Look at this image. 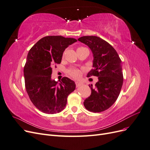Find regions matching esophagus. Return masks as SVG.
Segmentation results:
<instances>
[{
	"instance_id": "1",
	"label": "esophagus",
	"mask_w": 150,
	"mask_h": 150,
	"mask_svg": "<svg viewBox=\"0 0 150 150\" xmlns=\"http://www.w3.org/2000/svg\"><path fill=\"white\" fill-rule=\"evenodd\" d=\"M75 83H76V87H79V86H82V85L83 84V83H81V82H78V81H76Z\"/></svg>"
}]
</instances>
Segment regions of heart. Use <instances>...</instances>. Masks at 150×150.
I'll use <instances>...</instances> for the list:
<instances>
[{"label": "heart", "mask_w": 150, "mask_h": 150, "mask_svg": "<svg viewBox=\"0 0 150 150\" xmlns=\"http://www.w3.org/2000/svg\"><path fill=\"white\" fill-rule=\"evenodd\" d=\"M84 48L83 47H79L78 49H77V51H78V50ZM67 73L69 74L70 76H72L73 78H79L81 75V71L78 69V68H76V67H71L70 69H69L67 70Z\"/></svg>", "instance_id": "heart-1"}]
</instances>
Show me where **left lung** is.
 <instances>
[{"label": "left lung", "mask_w": 150, "mask_h": 150, "mask_svg": "<svg viewBox=\"0 0 150 150\" xmlns=\"http://www.w3.org/2000/svg\"><path fill=\"white\" fill-rule=\"evenodd\" d=\"M78 40L90 48L93 54V67L87 75L98 77V81L86 98V110L99 112L110 108L118 98L123 83L121 60L116 50L106 40L98 36H83Z\"/></svg>", "instance_id": "obj_1"}]
</instances>
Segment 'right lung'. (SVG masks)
Here are the masks:
<instances>
[{
    "label": "right lung",
    "instance_id": "1",
    "mask_svg": "<svg viewBox=\"0 0 150 150\" xmlns=\"http://www.w3.org/2000/svg\"><path fill=\"white\" fill-rule=\"evenodd\" d=\"M77 41L74 38L50 35L40 39L29 51L24 68L26 91L34 105L47 114L62 111L68 95L76 84L67 77L60 83L51 79L52 67L60 64L65 49Z\"/></svg>",
    "mask_w": 150,
    "mask_h": 150
}]
</instances>
